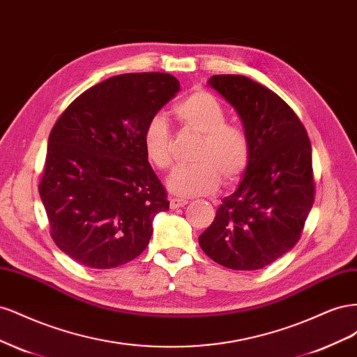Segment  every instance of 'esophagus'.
<instances>
[{
  "label": "esophagus",
  "instance_id": "esophagus-1",
  "mask_svg": "<svg viewBox=\"0 0 357 357\" xmlns=\"http://www.w3.org/2000/svg\"><path fill=\"white\" fill-rule=\"evenodd\" d=\"M188 204L186 199H180V198H172L169 201V207L171 210H176V208H180V207H185V205Z\"/></svg>",
  "mask_w": 357,
  "mask_h": 357
}]
</instances>
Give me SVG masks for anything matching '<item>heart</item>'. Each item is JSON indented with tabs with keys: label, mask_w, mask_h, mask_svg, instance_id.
Wrapping results in <instances>:
<instances>
[{
	"label": "heart",
	"mask_w": 357,
	"mask_h": 357,
	"mask_svg": "<svg viewBox=\"0 0 357 357\" xmlns=\"http://www.w3.org/2000/svg\"><path fill=\"white\" fill-rule=\"evenodd\" d=\"M180 123L201 135L193 162L178 168L168 180L169 189L180 197L207 195L225 185L238 180L248 167L252 155L250 139L238 125L226 123L222 102L207 91H197L174 107ZM143 147L147 159L162 169L169 171L174 164V143L165 117L149 119L143 131Z\"/></svg>",
	"instance_id": "1"
}]
</instances>
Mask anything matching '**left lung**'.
<instances>
[{"label":"left lung","instance_id":"obj_1","mask_svg":"<svg viewBox=\"0 0 357 357\" xmlns=\"http://www.w3.org/2000/svg\"><path fill=\"white\" fill-rule=\"evenodd\" d=\"M238 113L252 155L232 195L222 199L199 245L214 262L253 271L294 247L314 202L311 143L295 112L277 93L236 74L208 80Z\"/></svg>","mask_w":357,"mask_h":357}]
</instances>
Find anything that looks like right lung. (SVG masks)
<instances>
[{
  "mask_svg": "<svg viewBox=\"0 0 357 357\" xmlns=\"http://www.w3.org/2000/svg\"><path fill=\"white\" fill-rule=\"evenodd\" d=\"M178 89L171 74H119L79 95L52 128L38 190L53 241L75 262L116 268L147 247L169 202L143 131Z\"/></svg>",
  "mask_w": 357,
  "mask_h": 357,
  "instance_id": "1",
  "label": "right lung"
}]
</instances>
